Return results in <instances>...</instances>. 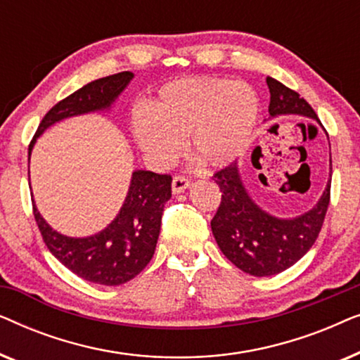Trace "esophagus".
Instances as JSON below:
<instances>
[{
    "label": "esophagus",
    "mask_w": 360,
    "mask_h": 360,
    "mask_svg": "<svg viewBox=\"0 0 360 360\" xmlns=\"http://www.w3.org/2000/svg\"><path fill=\"white\" fill-rule=\"evenodd\" d=\"M188 179H185V176H175V179L172 180V191H174L175 195L184 193V191L188 188Z\"/></svg>",
    "instance_id": "obj_1"
}]
</instances>
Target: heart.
<instances>
[{
  "mask_svg": "<svg viewBox=\"0 0 360 360\" xmlns=\"http://www.w3.org/2000/svg\"><path fill=\"white\" fill-rule=\"evenodd\" d=\"M259 115V95L249 83L186 78L162 86L149 111L132 115L131 127L155 169L175 162L185 137L190 154L210 169H219L248 149Z\"/></svg>",
  "mask_w": 360,
  "mask_h": 360,
  "instance_id": "obj_1",
  "label": "heart"
}]
</instances>
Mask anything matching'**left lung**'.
<instances>
[{
	"instance_id": "1",
	"label": "left lung",
	"mask_w": 360,
	"mask_h": 360,
	"mask_svg": "<svg viewBox=\"0 0 360 360\" xmlns=\"http://www.w3.org/2000/svg\"><path fill=\"white\" fill-rule=\"evenodd\" d=\"M267 86L269 120L295 115L314 120L323 127L313 108L297 91L272 77H267ZM213 179L221 188V205L211 221V231L221 252L236 267L254 277H270L292 267L311 249L329 205L331 159L323 195L308 211L292 218H280L255 203L245 188L238 162L219 170Z\"/></svg>"
}]
</instances>
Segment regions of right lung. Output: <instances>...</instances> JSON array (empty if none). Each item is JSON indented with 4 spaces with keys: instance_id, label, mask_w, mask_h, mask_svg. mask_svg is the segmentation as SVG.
Wrapping results in <instances>:
<instances>
[{
    "instance_id": "obj_1",
    "label": "right lung",
    "mask_w": 360,
    "mask_h": 360,
    "mask_svg": "<svg viewBox=\"0 0 360 360\" xmlns=\"http://www.w3.org/2000/svg\"><path fill=\"white\" fill-rule=\"evenodd\" d=\"M132 78V72L100 78L58 101L39 124L29 146V160L34 144L49 127L68 117L110 112ZM170 196L172 179L169 175L134 170L124 203L116 218L105 229L83 238H72L53 229L42 218L34 200L32 208L44 243L58 262L86 282L116 287L129 282L150 262L160 234L164 205Z\"/></svg>"
}]
</instances>
